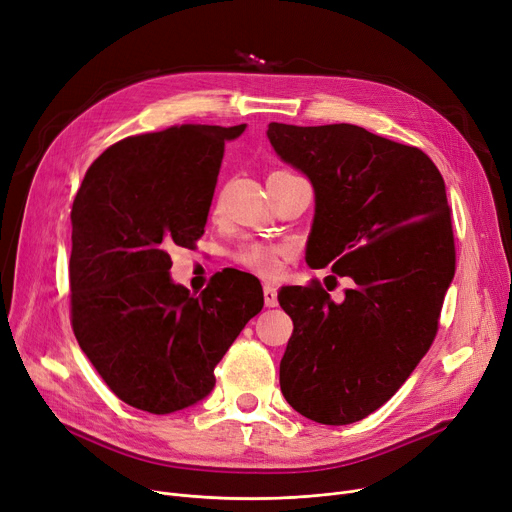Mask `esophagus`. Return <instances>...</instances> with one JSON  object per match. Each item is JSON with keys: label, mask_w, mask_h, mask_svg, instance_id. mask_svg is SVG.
Returning <instances> with one entry per match:
<instances>
[{"label": "esophagus", "mask_w": 512, "mask_h": 512, "mask_svg": "<svg viewBox=\"0 0 512 512\" xmlns=\"http://www.w3.org/2000/svg\"><path fill=\"white\" fill-rule=\"evenodd\" d=\"M263 303L265 307H278V290L270 284L263 286Z\"/></svg>", "instance_id": "esophagus-1"}]
</instances>
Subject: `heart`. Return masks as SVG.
Segmentation results:
<instances>
[{
    "label": "heart",
    "mask_w": 512,
    "mask_h": 512,
    "mask_svg": "<svg viewBox=\"0 0 512 512\" xmlns=\"http://www.w3.org/2000/svg\"><path fill=\"white\" fill-rule=\"evenodd\" d=\"M236 259L263 276H276L280 270V249L263 242H247L236 251Z\"/></svg>",
    "instance_id": "heart-1"
}]
</instances>
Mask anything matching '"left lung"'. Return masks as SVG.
<instances>
[{
	"label": "left lung",
	"mask_w": 512,
	"mask_h": 512,
	"mask_svg": "<svg viewBox=\"0 0 512 512\" xmlns=\"http://www.w3.org/2000/svg\"><path fill=\"white\" fill-rule=\"evenodd\" d=\"M276 155L315 193L305 261L355 286H282L294 330L280 361L288 405L324 425L355 423L405 384L432 346L454 278L444 178L417 147L355 124L267 126Z\"/></svg>",
	"instance_id": "8db88e82"
}]
</instances>
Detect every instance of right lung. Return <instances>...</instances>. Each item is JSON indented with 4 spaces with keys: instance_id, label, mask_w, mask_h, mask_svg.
<instances>
[{
    "instance_id": "add662e5",
    "label": "right lung",
    "mask_w": 512,
    "mask_h": 512,
    "mask_svg": "<svg viewBox=\"0 0 512 512\" xmlns=\"http://www.w3.org/2000/svg\"><path fill=\"white\" fill-rule=\"evenodd\" d=\"M247 124H182L128 137L87 170L72 203V328L126 405L168 415L201 402L213 369L263 309L255 276L228 270L195 297L170 247L203 236L228 141Z\"/></svg>"
}]
</instances>
